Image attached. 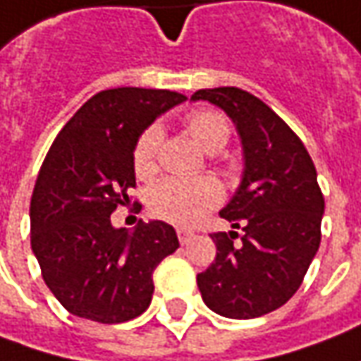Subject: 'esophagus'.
I'll use <instances>...</instances> for the list:
<instances>
[{
	"label": "esophagus",
	"instance_id": "obj_1",
	"mask_svg": "<svg viewBox=\"0 0 361 361\" xmlns=\"http://www.w3.org/2000/svg\"><path fill=\"white\" fill-rule=\"evenodd\" d=\"M192 238H193V231L183 230V228H180V230H178V240H180L181 245H185V243L192 242Z\"/></svg>",
	"mask_w": 361,
	"mask_h": 361
}]
</instances>
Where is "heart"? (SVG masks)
I'll list each match as a JSON object with an SVG mask.
<instances>
[{
	"instance_id": "1",
	"label": "heart",
	"mask_w": 361,
	"mask_h": 361,
	"mask_svg": "<svg viewBox=\"0 0 361 361\" xmlns=\"http://www.w3.org/2000/svg\"><path fill=\"white\" fill-rule=\"evenodd\" d=\"M188 131L205 152H219L228 137L230 126L226 118L212 109H195L185 118ZM161 128L154 123L142 131L133 145V169L140 178L152 176L157 168V149L161 143ZM221 202V185L212 178L183 180V178H166L157 181L147 193L149 212L156 218L173 226H193L204 218L205 212Z\"/></svg>"
}]
</instances>
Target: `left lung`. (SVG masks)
Returning a JSON list of instances; mask_svg holds the SVG:
<instances>
[{"mask_svg": "<svg viewBox=\"0 0 361 361\" xmlns=\"http://www.w3.org/2000/svg\"><path fill=\"white\" fill-rule=\"evenodd\" d=\"M193 102L221 107L240 133L243 176L219 216L242 230L218 231L214 264L197 274L205 305L233 319L269 314L304 281L322 240L324 195L302 140L255 95L240 87L200 90Z\"/></svg>", "mask_w": 361, "mask_h": 361, "instance_id": "left-lung-1", "label": "left lung"}]
</instances>
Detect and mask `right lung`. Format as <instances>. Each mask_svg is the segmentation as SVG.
Returning a JSON list of instances; mask_svg holds the SVG:
<instances>
[{"label": "right lung", "mask_w": 361, "mask_h": 361, "mask_svg": "<svg viewBox=\"0 0 361 361\" xmlns=\"http://www.w3.org/2000/svg\"><path fill=\"white\" fill-rule=\"evenodd\" d=\"M185 95L116 87L95 94L57 133L30 205L32 250L47 288L73 316L121 324L143 314L154 269L180 242L154 219L135 230L111 226L135 188L133 145L142 131Z\"/></svg>", "instance_id": "obj_1"}]
</instances>
